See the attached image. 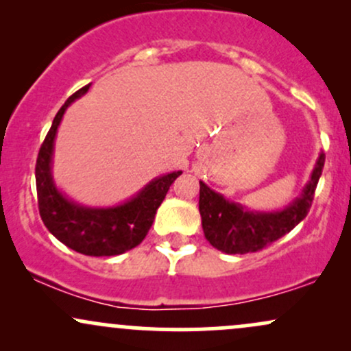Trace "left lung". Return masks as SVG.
<instances>
[{
    "instance_id": "left-lung-1",
    "label": "left lung",
    "mask_w": 351,
    "mask_h": 351,
    "mask_svg": "<svg viewBox=\"0 0 351 351\" xmlns=\"http://www.w3.org/2000/svg\"><path fill=\"white\" fill-rule=\"evenodd\" d=\"M324 163L325 155L320 153L302 195L282 211H249L199 181V215L209 244L226 254H247L291 232L310 211Z\"/></svg>"
}]
</instances>
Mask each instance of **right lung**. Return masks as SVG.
<instances>
[{"mask_svg":"<svg viewBox=\"0 0 351 351\" xmlns=\"http://www.w3.org/2000/svg\"><path fill=\"white\" fill-rule=\"evenodd\" d=\"M88 87L90 86L82 87L72 94L59 108L39 148L36 162L39 215L51 234L75 252L95 257L119 256L136 247L145 239L155 219L156 209L163 203L171 183L178 178L181 171L158 176L150 181L138 195L119 206L87 208L67 199L56 188L51 175L54 138L66 108L75 99L82 97Z\"/></svg>","mask_w":351,"mask_h":351,"instance_id":"add662e5","label":"right lung"}]
</instances>
